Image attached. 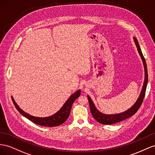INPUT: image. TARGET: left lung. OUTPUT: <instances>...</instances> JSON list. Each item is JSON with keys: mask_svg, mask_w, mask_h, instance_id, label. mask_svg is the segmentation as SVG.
I'll use <instances>...</instances> for the list:
<instances>
[{"mask_svg": "<svg viewBox=\"0 0 155 155\" xmlns=\"http://www.w3.org/2000/svg\"><path fill=\"white\" fill-rule=\"evenodd\" d=\"M134 40L136 43L137 48H138L139 54L141 56V59H142L144 68H145V81H144L142 90H141V94L138 97V100H137V101L136 102V103L132 106L130 108H129V110H127V111L123 113L118 114H114V115H106V114L101 113L95 108V105L94 103H93V101H91L90 97L87 95V98H88V101H89L90 107V110H91V113L92 114V116L94 117L95 120H97V121H98L99 123H101V124L112 125V124H114V123H116L125 120V119L129 118L130 116H133L134 114H135L136 112L138 110V109L140 108V107H141V104H142V102L145 95V91H146L147 85L148 73H147L146 62H145L144 56L140 49L138 40H137V39L136 38H134Z\"/></svg>", "mask_w": 155, "mask_h": 155, "instance_id": "8db88e82", "label": "left lung"}]
</instances>
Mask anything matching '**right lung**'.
Returning <instances> with one entry per match:
<instances>
[{"label":"right lung","mask_w":155,"mask_h":155,"mask_svg":"<svg viewBox=\"0 0 155 155\" xmlns=\"http://www.w3.org/2000/svg\"><path fill=\"white\" fill-rule=\"evenodd\" d=\"M81 91L80 90H78V91L74 93V94L68 99V100L66 101L63 107L61 108V109L58 112H57L56 114L52 115L51 116L47 117H38L30 116V115L25 112L23 110H22L18 107V105L16 104L14 98H13L12 97V99L17 110H18L20 114L23 115V116L28 119L30 121L41 126L52 127L59 126L61 124H63V123L67 120L70 114L71 110L72 104H73L74 101L81 95Z\"/></svg>","instance_id":"right-lung-1"}]
</instances>
